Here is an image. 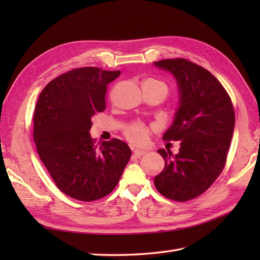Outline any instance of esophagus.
<instances>
[{
  "label": "esophagus",
  "mask_w": 260,
  "mask_h": 260,
  "mask_svg": "<svg viewBox=\"0 0 260 260\" xmlns=\"http://www.w3.org/2000/svg\"><path fill=\"white\" fill-rule=\"evenodd\" d=\"M145 153H146V152L143 151V150H134V152H133V154H134V155H135L136 157H141V156L144 155Z\"/></svg>",
  "instance_id": "1"
}]
</instances>
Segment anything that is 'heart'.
I'll list each match as a JSON object with an SVG mask.
<instances>
[{"instance_id":"1","label":"heart","mask_w":260,"mask_h":260,"mask_svg":"<svg viewBox=\"0 0 260 260\" xmlns=\"http://www.w3.org/2000/svg\"><path fill=\"white\" fill-rule=\"evenodd\" d=\"M146 82H154V84H157L159 86L164 87L168 91V87L161 81L151 79V80H147ZM151 131L152 128L150 126H146L145 124L140 123V121H134V123H131L124 127V135L126 139L132 143V144L141 145L147 142L148 137H150V134H151Z\"/></svg>"}]
</instances>
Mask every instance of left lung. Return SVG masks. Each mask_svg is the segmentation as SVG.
I'll use <instances>...</instances> for the list:
<instances>
[{"label": "left lung", "mask_w": 260, "mask_h": 260, "mask_svg": "<svg viewBox=\"0 0 260 260\" xmlns=\"http://www.w3.org/2000/svg\"><path fill=\"white\" fill-rule=\"evenodd\" d=\"M175 77L180 106L164 141H179V153L158 150L164 170L154 178L156 190L184 202L206 192L221 174L235 128V109L227 90L201 66L183 58L154 62Z\"/></svg>", "instance_id": "1"}]
</instances>
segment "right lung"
I'll return each mask as SVG.
<instances>
[{
  "mask_svg": "<svg viewBox=\"0 0 260 260\" xmlns=\"http://www.w3.org/2000/svg\"><path fill=\"white\" fill-rule=\"evenodd\" d=\"M120 75L81 67L43 88L33 115V140L58 189L79 201H95L117 185L132 152L118 139L96 144L89 131L93 115L106 108L107 85Z\"/></svg>",
  "mask_w": 260,
  "mask_h": 260,
  "instance_id": "obj_1",
  "label": "right lung"
}]
</instances>
